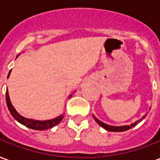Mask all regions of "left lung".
Returning <instances> with one entry per match:
<instances>
[{
    "label": "left lung",
    "instance_id": "1",
    "mask_svg": "<svg viewBox=\"0 0 160 160\" xmlns=\"http://www.w3.org/2000/svg\"><path fill=\"white\" fill-rule=\"evenodd\" d=\"M94 117V119L96 120V122L98 123V124L100 125V126H102L103 128H104L105 130H107V131H109V132H124V131H127V130H129V129H132V127H134L135 125H137L138 123H139V122H141L142 120H143V118H145V116H144L142 118H140L139 120H138V121H136L135 123H133V124H130V125H123V126H112V125H109V124H104V123H103V122H101L100 120H98L95 116H93Z\"/></svg>",
    "mask_w": 160,
    "mask_h": 160
}]
</instances>
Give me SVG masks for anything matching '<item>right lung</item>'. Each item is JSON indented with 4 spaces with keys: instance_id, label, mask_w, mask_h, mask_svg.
Segmentation results:
<instances>
[{
    "instance_id": "1",
    "label": "right lung",
    "mask_w": 160,
    "mask_h": 160,
    "mask_svg": "<svg viewBox=\"0 0 160 160\" xmlns=\"http://www.w3.org/2000/svg\"><path fill=\"white\" fill-rule=\"evenodd\" d=\"M18 57V56H17ZM11 70L9 71V73L8 75V78L10 75ZM72 95H69V98H70ZM6 101H7V105L8 108L10 112L11 115L15 118V119H16L19 123H21L23 125L27 126L28 128L33 129V130H37V131H43V130H48L56 126L57 124H58L61 122L62 118H63V114L58 116L56 118H53L50 120H45V121H39V120H34V119H29V118H23L22 116H21L18 112L15 111V109L14 106L12 105V103L10 102V99H9V96H8V90L6 91Z\"/></svg>"
}]
</instances>
